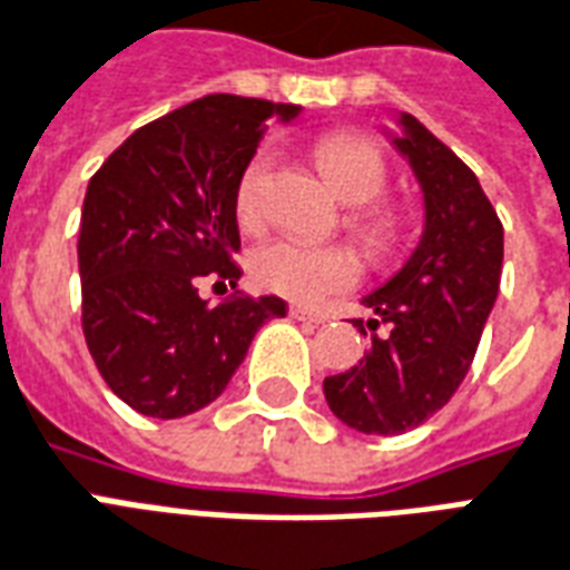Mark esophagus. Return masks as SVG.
Returning <instances> with one entry per match:
<instances>
[{"label":"esophagus","instance_id":"34e87169","mask_svg":"<svg viewBox=\"0 0 570 570\" xmlns=\"http://www.w3.org/2000/svg\"><path fill=\"white\" fill-rule=\"evenodd\" d=\"M288 315L294 321H306V324H321V321H324L321 312H312L306 309V306H288Z\"/></svg>","mask_w":570,"mask_h":570}]
</instances>
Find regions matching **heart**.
<instances>
[{"label":"heart","instance_id":"obj_1","mask_svg":"<svg viewBox=\"0 0 570 570\" xmlns=\"http://www.w3.org/2000/svg\"><path fill=\"white\" fill-rule=\"evenodd\" d=\"M315 161L331 188L345 204H354L351 228L375 255L400 246L402 216L387 204H375L387 186V161L375 140L357 131H331L315 144ZM269 156L255 153L243 168L234 191L239 228L255 230L264 219V183ZM252 279L269 294L297 303H318L348 291L361 279V261L345 246H306L297 239L261 243L249 258Z\"/></svg>","mask_w":570,"mask_h":570}]
</instances>
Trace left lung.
Returning <instances> with one entry per match:
<instances>
[{"label": "left lung", "instance_id": "1", "mask_svg": "<svg viewBox=\"0 0 570 570\" xmlns=\"http://www.w3.org/2000/svg\"><path fill=\"white\" fill-rule=\"evenodd\" d=\"M402 128L396 149L423 188L426 228L405 267L363 297L375 312L354 321L363 336L372 333L366 357L324 379L331 412L366 435L414 430L451 400L502 279V222L474 170L412 114H402ZM382 323L392 333L375 337Z\"/></svg>", "mask_w": 570, "mask_h": 570}]
</instances>
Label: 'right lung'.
I'll use <instances>...</instances> for the list:
<instances>
[{
    "mask_svg": "<svg viewBox=\"0 0 570 570\" xmlns=\"http://www.w3.org/2000/svg\"><path fill=\"white\" fill-rule=\"evenodd\" d=\"M301 107L216 92L153 119L92 174L77 261L83 336L107 387L147 417L204 409L246 357L279 297H198L243 269L234 191L276 117Z\"/></svg>",
    "mask_w": 570,
    "mask_h": 570,
    "instance_id": "1",
    "label": "right lung"
}]
</instances>
